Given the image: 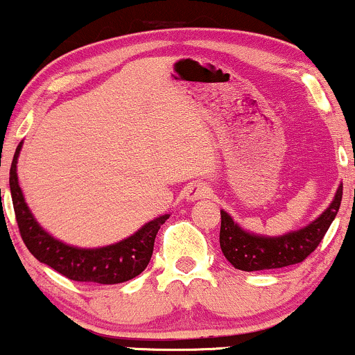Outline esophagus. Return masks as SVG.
<instances>
[{
    "mask_svg": "<svg viewBox=\"0 0 355 355\" xmlns=\"http://www.w3.org/2000/svg\"><path fill=\"white\" fill-rule=\"evenodd\" d=\"M211 195V189L207 183L203 182H195L190 183L185 190V198L189 202H195V200H202V198H209Z\"/></svg>",
    "mask_w": 355,
    "mask_h": 355,
    "instance_id": "esophagus-1",
    "label": "esophagus"
}]
</instances>
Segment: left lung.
<instances>
[{"mask_svg":"<svg viewBox=\"0 0 355 355\" xmlns=\"http://www.w3.org/2000/svg\"><path fill=\"white\" fill-rule=\"evenodd\" d=\"M342 200V183L334 200L313 222L300 230L288 232L280 237L250 234L234 222L227 211L220 210V248L229 262L239 270L255 272L268 268H282L300 263L315 250L325 232L339 211Z\"/></svg>","mask_w":355,"mask_h":355,"instance_id":"obj_1","label":"left lung"}]
</instances>
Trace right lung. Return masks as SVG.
<instances>
[{
    "label": "right lung",
    "mask_w": 355,
    "mask_h": 355,
    "mask_svg": "<svg viewBox=\"0 0 355 355\" xmlns=\"http://www.w3.org/2000/svg\"><path fill=\"white\" fill-rule=\"evenodd\" d=\"M23 141L16 148L10 168V190L13 200L16 222L24 245L42 263L60 272L67 279L76 282L93 284H121L140 275L148 266L153 254V243L158 230L164 225L168 214L145 223L140 230L120 240L113 245L100 248H80L60 242L36 222L30 207L26 205L19 189L16 164Z\"/></svg>",
    "instance_id": "add662e5"
}]
</instances>
